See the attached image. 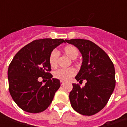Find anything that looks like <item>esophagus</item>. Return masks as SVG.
<instances>
[{"mask_svg": "<svg viewBox=\"0 0 127 127\" xmlns=\"http://www.w3.org/2000/svg\"><path fill=\"white\" fill-rule=\"evenodd\" d=\"M64 83L63 82V81H61V86H63V85H64Z\"/></svg>", "mask_w": 127, "mask_h": 127, "instance_id": "1", "label": "esophagus"}]
</instances>
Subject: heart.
I'll return each mask as SVG.
<instances>
[{"label": "heart", "instance_id": "heart-1", "mask_svg": "<svg viewBox=\"0 0 127 127\" xmlns=\"http://www.w3.org/2000/svg\"><path fill=\"white\" fill-rule=\"evenodd\" d=\"M63 52L71 59H75L79 54V52L76 47L73 45H67L63 50ZM58 52L56 50H52L49 56V63L52 68L56 67L58 64ZM75 75V70L73 68L69 69H61L57 70L54 73V77L63 82H66Z\"/></svg>", "mask_w": 127, "mask_h": 127}]
</instances>
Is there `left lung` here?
Returning a JSON list of instances; mask_svg holds the SVG:
<instances>
[{
  "mask_svg": "<svg viewBox=\"0 0 127 127\" xmlns=\"http://www.w3.org/2000/svg\"><path fill=\"white\" fill-rule=\"evenodd\" d=\"M66 42L75 45L82 56V66L75 79L80 82L86 81L84 87L73 84V90L69 94L71 105L80 114H95L106 105L114 90V64L106 53L93 42L81 39Z\"/></svg>",
  "mask_w": 127,
  "mask_h": 127,
  "instance_id": "1",
  "label": "left lung"
}]
</instances>
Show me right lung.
<instances>
[{
    "instance_id": "1",
    "label": "right lung",
    "mask_w": 127,
    "mask_h": 127,
    "mask_svg": "<svg viewBox=\"0 0 127 127\" xmlns=\"http://www.w3.org/2000/svg\"><path fill=\"white\" fill-rule=\"evenodd\" d=\"M63 43L66 40H35L22 47L13 58L8 69L9 89L13 100L24 111L39 113L52 103L61 82L49 73V56ZM39 77L48 79L44 85L38 81Z\"/></svg>"
}]
</instances>
